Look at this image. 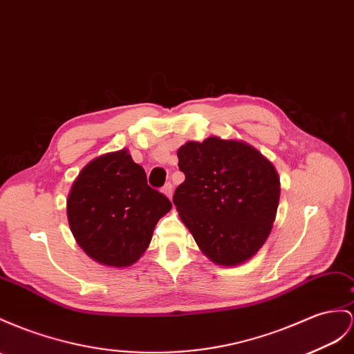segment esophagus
Listing matches in <instances>:
<instances>
[{"label":"esophagus","instance_id":"obj_1","mask_svg":"<svg viewBox=\"0 0 354 354\" xmlns=\"http://www.w3.org/2000/svg\"><path fill=\"white\" fill-rule=\"evenodd\" d=\"M162 193H165L167 197H171V193H174V185L167 183L165 187H162Z\"/></svg>","mask_w":354,"mask_h":354}]
</instances>
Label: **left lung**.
Masks as SVG:
<instances>
[{"instance_id":"obj_1","label":"left lung","mask_w":354,"mask_h":354,"mask_svg":"<svg viewBox=\"0 0 354 354\" xmlns=\"http://www.w3.org/2000/svg\"><path fill=\"white\" fill-rule=\"evenodd\" d=\"M185 180L174 194L180 220L214 263L236 266L268 239L279 202L272 162L250 145L207 138L178 149Z\"/></svg>"}]
</instances>
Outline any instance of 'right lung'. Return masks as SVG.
I'll return each instance as SVG.
<instances>
[{
  "instance_id": "1",
  "label": "right lung",
  "mask_w": 354,
  "mask_h": 354,
  "mask_svg": "<svg viewBox=\"0 0 354 354\" xmlns=\"http://www.w3.org/2000/svg\"><path fill=\"white\" fill-rule=\"evenodd\" d=\"M171 202L148 185L129 151L104 153L80 171L67 201L71 233L98 263L125 268L148 248Z\"/></svg>"
}]
</instances>
